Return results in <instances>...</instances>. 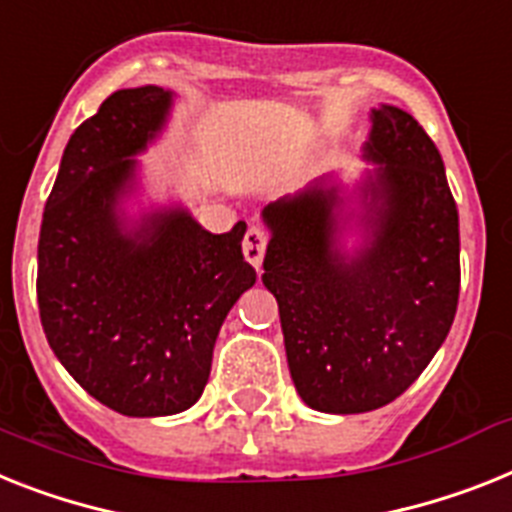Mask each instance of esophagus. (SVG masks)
<instances>
[{"label":"esophagus","instance_id":"34e87169","mask_svg":"<svg viewBox=\"0 0 512 512\" xmlns=\"http://www.w3.org/2000/svg\"><path fill=\"white\" fill-rule=\"evenodd\" d=\"M244 257H247V263H252L255 268L263 265V255H265V247H268V234L265 229L260 226H249L247 234H244Z\"/></svg>","mask_w":512,"mask_h":512}]
</instances>
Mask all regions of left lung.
<instances>
[{"label":"left lung","mask_w":512,"mask_h":512,"mask_svg":"<svg viewBox=\"0 0 512 512\" xmlns=\"http://www.w3.org/2000/svg\"><path fill=\"white\" fill-rule=\"evenodd\" d=\"M364 184L372 239L336 244L338 187L268 205L263 283L276 296L291 380L309 409L362 414L395 401L442 346L461 289L458 208L432 137L395 106L372 111Z\"/></svg>","instance_id":"1"}]
</instances>
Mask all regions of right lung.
Here are the masks:
<instances>
[{
	"label": "right lung",
	"instance_id": "1",
	"mask_svg": "<svg viewBox=\"0 0 512 512\" xmlns=\"http://www.w3.org/2000/svg\"><path fill=\"white\" fill-rule=\"evenodd\" d=\"M171 93H111L64 148L38 239V312L64 369L124 416H169L203 395L218 330L255 283L247 223L210 234L190 213L158 210L124 231L119 197L135 153L156 137Z\"/></svg>",
	"mask_w": 512,
	"mask_h": 512
}]
</instances>
